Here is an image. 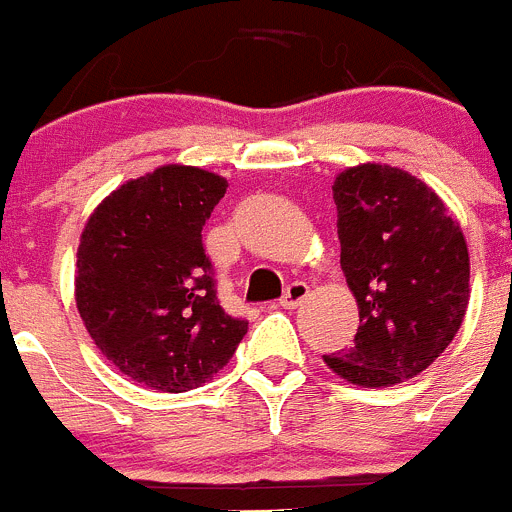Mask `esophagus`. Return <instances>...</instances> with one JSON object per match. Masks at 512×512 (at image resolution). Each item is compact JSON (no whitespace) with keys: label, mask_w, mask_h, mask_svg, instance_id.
I'll list each match as a JSON object with an SVG mask.
<instances>
[{"label":"esophagus","mask_w":512,"mask_h":512,"mask_svg":"<svg viewBox=\"0 0 512 512\" xmlns=\"http://www.w3.org/2000/svg\"><path fill=\"white\" fill-rule=\"evenodd\" d=\"M306 298H308V285L303 283V280H296V283H290L288 288H285L283 298H280V306L296 308V306H301Z\"/></svg>","instance_id":"obj_1"}]
</instances>
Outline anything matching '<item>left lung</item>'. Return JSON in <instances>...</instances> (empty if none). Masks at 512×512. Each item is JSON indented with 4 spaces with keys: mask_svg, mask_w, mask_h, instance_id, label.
<instances>
[{
    "mask_svg": "<svg viewBox=\"0 0 512 512\" xmlns=\"http://www.w3.org/2000/svg\"><path fill=\"white\" fill-rule=\"evenodd\" d=\"M331 191L359 329L352 347L324 362L352 385L390 388L457 336L469 303L467 242L444 201L400 168H347Z\"/></svg>",
    "mask_w": 512,
    "mask_h": 512,
    "instance_id": "obj_1",
    "label": "left lung"
}]
</instances>
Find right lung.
I'll use <instances>...</instances> for the list:
<instances>
[{"mask_svg":"<svg viewBox=\"0 0 512 512\" xmlns=\"http://www.w3.org/2000/svg\"><path fill=\"white\" fill-rule=\"evenodd\" d=\"M224 193L216 173L163 165L109 193L81 234L78 313L101 354L147 388H199L247 334V321L219 306L201 242Z\"/></svg>","mask_w":512,"mask_h":512,"instance_id":"1","label":"right lung"}]
</instances>
